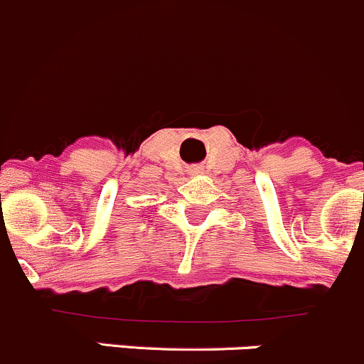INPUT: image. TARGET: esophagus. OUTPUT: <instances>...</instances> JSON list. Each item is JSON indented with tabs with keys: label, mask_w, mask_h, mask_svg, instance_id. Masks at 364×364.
<instances>
[{
	"label": "esophagus",
	"mask_w": 364,
	"mask_h": 364,
	"mask_svg": "<svg viewBox=\"0 0 364 364\" xmlns=\"http://www.w3.org/2000/svg\"><path fill=\"white\" fill-rule=\"evenodd\" d=\"M193 171H194V173H200L201 168H200V166H194V168H193Z\"/></svg>",
	"instance_id": "esophagus-1"
}]
</instances>
